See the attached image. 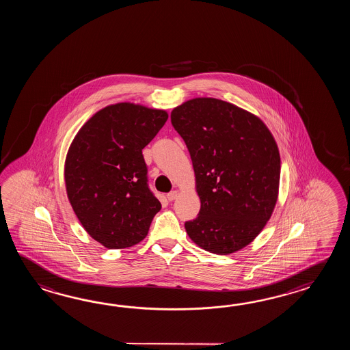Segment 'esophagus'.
Returning <instances> with one entry per match:
<instances>
[{
  "instance_id": "obj_1",
  "label": "esophagus",
  "mask_w": 350,
  "mask_h": 350,
  "mask_svg": "<svg viewBox=\"0 0 350 350\" xmlns=\"http://www.w3.org/2000/svg\"><path fill=\"white\" fill-rule=\"evenodd\" d=\"M178 191H172V193H167V200L174 201L175 199H178Z\"/></svg>"
}]
</instances>
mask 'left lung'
Wrapping results in <instances>:
<instances>
[{
    "label": "left lung",
    "mask_w": 350,
    "mask_h": 350,
    "mask_svg": "<svg viewBox=\"0 0 350 350\" xmlns=\"http://www.w3.org/2000/svg\"><path fill=\"white\" fill-rule=\"evenodd\" d=\"M172 124L184 139L201 208L186 221L201 249L229 255L256 238L275 208L280 154L260 118L214 97L176 106Z\"/></svg>",
    "instance_id": "1"
}]
</instances>
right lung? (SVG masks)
<instances>
[{
	"instance_id": "right-lung-1",
	"label": "right lung",
	"mask_w": 350,
	"mask_h": 350,
	"mask_svg": "<svg viewBox=\"0 0 350 350\" xmlns=\"http://www.w3.org/2000/svg\"><path fill=\"white\" fill-rule=\"evenodd\" d=\"M167 118L144 105H109L82 125L68 148L67 198L83 229L107 249L139 244L161 208L148 186L142 149Z\"/></svg>"
}]
</instances>
